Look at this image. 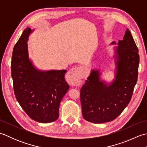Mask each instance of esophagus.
Here are the masks:
<instances>
[{"label":"esophagus","instance_id":"obj_1","mask_svg":"<svg viewBox=\"0 0 147 147\" xmlns=\"http://www.w3.org/2000/svg\"><path fill=\"white\" fill-rule=\"evenodd\" d=\"M83 69L82 67H75L72 69L68 73V76L70 78L71 83L73 85H80L82 83V78L83 77Z\"/></svg>","mask_w":147,"mask_h":147}]
</instances>
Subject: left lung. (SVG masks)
Returning <instances> with one entry per match:
<instances>
[{
  "label": "left lung",
  "mask_w": 147,
  "mask_h": 147,
  "mask_svg": "<svg viewBox=\"0 0 147 147\" xmlns=\"http://www.w3.org/2000/svg\"><path fill=\"white\" fill-rule=\"evenodd\" d=\"M111 44H116L115 42ZM115 48V79L107 84L98 70H92L80 91L83 117L93 123L112 121L119 115L131 99L138 80L140 56L130 31Z\"/></svg>",
  "instance_id": "8db88e82"
}]
</instances>
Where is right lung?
Masks as SVG:
<instances>
[{"instance_id": "add662e5", "label": "right lung", "mask_w": 147, "mask_h": 147, "mask_svg": "<svg viewBox=\"0 0 147 147\" xmlns=\"http://www.w3.org/2000/svg\"><path fill=\"white\" fill-rule=\"evenodd\" d=\"M33 30L28 27L14 45L11 75L14 94L28 115L42 123L59 117V105L69 88L64 75L66 70L41 71L34 66L28 55V40Z\"/></svg>"}]
</instances>
